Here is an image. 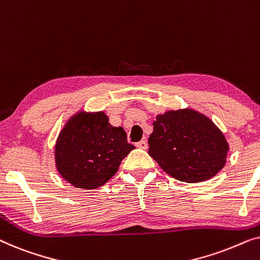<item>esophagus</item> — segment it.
Wrapping results in <instances>:
<instances>
[{
    "label": "esophagus",
    "mask_w": 260,
    "mask_h": 260,
    "mask_svg": "<svg viewBox=\"0 0 260 260\" xmlns=\"http://www.w3.org/2000/svg\"><path fill=\"white\" fill-rule=\"evenodd\" d=\"M136 147L137 148H141V149H148V143H147V141L145 140H142V141H140L138 142V143H136Z\"/></svg>",
    "instance_id": "obj_1"
}]
</instances>
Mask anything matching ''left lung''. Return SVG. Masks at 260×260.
Masks as SVG:
<instances>
[{
	"label": "left lung",
	"mask_w": 260,
	"mask_h": 260,
	"mask_svg": "<svg viewBox=\"0 0 260 260\" xmlns=\"http://www.w3.org/2000/svg\"><path fill=\"white\" fill-rule=\"evenodd\" d=\"M152 125L148 152L174 179L202 182L226 165L229 142L204 113L189 108L169 110L156 116Z\"/></svg>",
	"instance_id": "left-lung-1"
}]
</instances>
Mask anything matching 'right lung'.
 Instances as JSON below:
<instances>
[{
    "label": "right lung",
    "mask_w": 260,
    "mask_h": 260,
    "mask_svg": "<svg viewBox=\"0 0 260 260\" xmlns=\"http://www.w3.org/2000/svg\"><path fill=\"white\" fill-rule=\"evenodd\" d=\"M135 147L122 126H113L104 111L79 110L56 138L55 167L63 180L80 189H95L117 173Z\"/></svg>",
    "instance_id": "right-lung-1"
}]
</instances>
